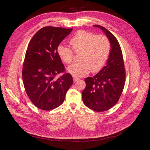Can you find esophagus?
Listing matches in <instances>:
<instances>
[{"instance_id":"esophagus-1","label":"esophagus","mask_w":150,"mask_h":150,"mask_svg":"<svg viewBox=\"0 0 150 150\" xmlns=\"http://www.w3.org/2000/svg\"><path fill=\"white\" fill-rule=\"evenodd\" d=\"M79 79V78H77V77H76V76H73V80L74 82H76V81H78Z\"/></svg>"}]
</instances>
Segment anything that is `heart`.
<instances>
[{"label": "heart", "instance_id": "heart-1", "mask_svg": "<svg viewBox=\"0 0 150 150\" xmlns=\"http://www.w3.org/2000/svg\"><path fill=\"white\" fill-rule=\"evenodd\" d=\"M72 49L64 45H59L57 52L61 61L69 64L74 60V53L79 54L81 61L67 68V71L74 76L81 77L92 71H100L110 56L111 42L107 36L94 34L86 30H79L69 40ZM74 51H72V50Z\"/></svg>", "mask_w": 150, "mask_h": 150}]
</instances>
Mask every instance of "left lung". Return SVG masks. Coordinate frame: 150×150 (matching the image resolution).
<instances>
[{"label": "left lung", "instance_id": "8db88e82", "mask_svg": "<svg viewBox=\"0 0 150 150\" xmlns=\"http://www.w3.org/2000/svg\"><path fill=\"white\" fill-rule=\"evenodd\" d=\"M106 34L111 42V52L106 65L93 77L86 78L82 93L85 105L96 112L110 110L119 101L123 91L126 72L120 45L111 32L94 25Z\"/></svg>", "mask_w": 150, "mask_h": 150}]
</instances>
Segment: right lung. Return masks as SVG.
Returning <instances> with one entry per match:
<instances>
[{
    "label": "right lung",
    "mask_w": 150,
    "mask_h": 150,
    "mask_svg": "<svg viewBox=\"0 0 150 150\" xmlns=\"http://www.w3.org/2000/svg\"><path fill=\"white\" fill-rule=\"evenodd\" d=\"M72 29L48 26L35 34L28 45L22 67V80L31 102L40 110L49 111L64 102L73 83L72 76L57 52V48ZM63 74L58 79L55 76Z\"/></svg>",
    "instance_id": "1"
}]
</instances>
